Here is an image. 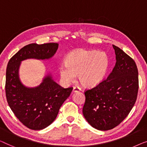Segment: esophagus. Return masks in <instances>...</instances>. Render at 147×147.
<instances>
[{
    "label": "esophagus",
    "instance_id": "obj_1",
    "mask_svg": "<svg viewBox=\"0 0 147 147\" xmlns=\"http://www.w3.org/2000/svg\"><path fill=\"white\" fill-rule=\"evenodd\" d=\"M80 90H81V89H80V88H79V87H78V86H74V87L73 88V92H79Z\"/></svg>",
    "mask_w": 147,
    "mask_h": 147
}]
</instances>
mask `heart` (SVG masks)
<instances>
[{
	"label": "heart",
	"mask_w": 147,
	"mask_h": 147,
	"mask_svg": "<svg viewBox=\"0 0 147 147\" xmlns=\"http://www.w3.org/2000/svg\"><path fill=\"white\" fill-rule=\"evenodd\" d=\"M109 67V58L101 51L78 49L70 53L59 67L62 80L69 83L78 74L80 84L92 87L102 81Z\"/></svg>",
	"instance_id": "1"
}]
</instances>
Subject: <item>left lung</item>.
<instances>
[{
    "label": "left lung",
    "instance_id": "8db88e82",
    "mask_svg": "<svg viewBox=\"0 0 147 147\" xmlns=\"http://www.w3.org/2000/svg\"><path fill=\"white\" fill-rule=\"evenodd\" d=\"M116 64L106 80L84 92L82 113L97 130L108 131L119 125L131 112L137 98L138 69L134 60L113 45Z\"/></svg>",
    "mask_w": 147,
    "mask_h": 147
}]
</instances>
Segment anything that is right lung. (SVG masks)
<instances>
[{
    "label": "right lung",
    "instance_id": "obj_1",
    "mask_svg": "<svg viewBox=\"0 0 147 147\" xmlns=\"http://www.w3.org/2000/svg\"><path fill=\"white\" fill-rule=\"evenodd\" d=\"M58 48V43H32L18 51L8 63L5 83L8 104L16 118L30 129L42 130L50 125L73 88H63L50 74L45 76L39 86L26 87L18 75L20 63L28 59H51Z\"/></svg>",
    "mask_w": 147,
    "mask_h": 147
}]
</instances>
